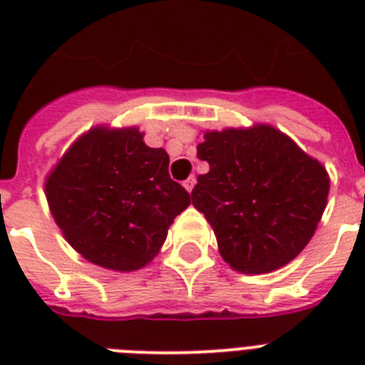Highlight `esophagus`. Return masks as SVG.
Instances as JSON below:
<instances>
[{"label": "esophagus", "instance_id": "1", "mask_svg": "<svg viewBox=\"0 0 365 365\" xmlns=\"http://www.w3.org/2000/svg\"><path fill=\"white\" fill-rule=\"evenodd\" d=\"M183 187H185V191H187V193H191L195 187V176H189L187 180L183 182Z\"/></svg>", "mask_w": 365, "mask_h": 365}]
</instances>
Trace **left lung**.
<instances>
[{
    "label": "left lung",
    "mask_w": 365,
    "mask_h": 365,
    "mask_svg": "<svg viewBox=\"0 0 365 365\" xmlns=\"http://www.w3.org/2000/svg\"><path fill=\"white\" fill-rule=\"evenodd\" d=\"M197 157L210 165L191 191L233 271L265 274L288 265L317 231L329 174L267 123L205 130Z\"/></svg>",
    "instance_id": "left-lung-1"
}]
</instances>
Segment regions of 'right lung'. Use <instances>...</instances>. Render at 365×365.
Instances as JSON below:
<instances>
[{"instance_id": "add662e5", "label": "right lung", "mask_w": 365, "mask_h": 365, "mask_svg": "<svg viewBox=\"0 0 365 365\" xmlns=\"http://www.w3.org/2000/svg\"><path fill=\"white\" fill-rule=\"evenodd\" d=\"M168 153L149 148L138 126L83 132L45 178L54 223L88 263L115 272L157 257L191 197L168 176Z\"/></svg>"}]
</instances>
